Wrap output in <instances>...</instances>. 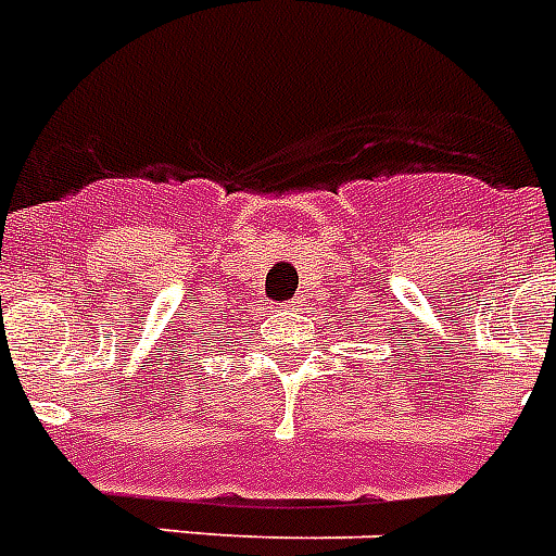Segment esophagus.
<instances>
[{"label":"esophagus","instance_id":"34e87169","mask_svg":"<svg viewBox=\"0 0 556 556\" xmlns=\"http://www.w3.org/2000/svg\"><path fill=\"white\" fill-rule=\"evenodd\" d=\"M302 305V300H300V296H296V307H300Z\"/></svg>","mask_w":556,"mask_h":556}]
</instances>
